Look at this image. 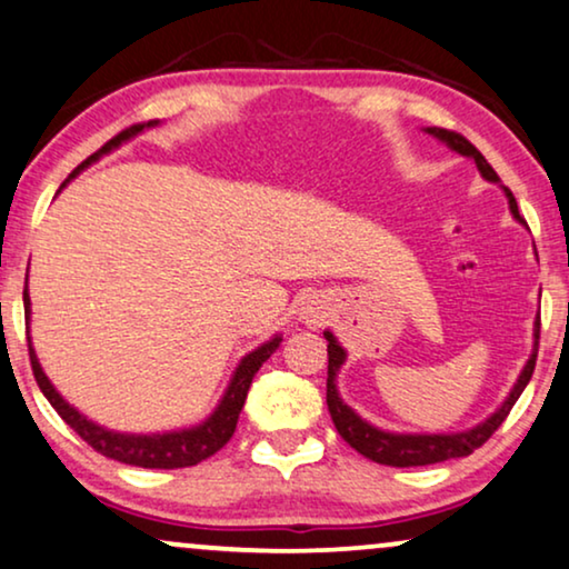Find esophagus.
I'll list each match as a JSON object with an SVG mask.
<instances>
[{
  "label": "esophagus",
  "mask_w": 569,
  "mask_h": 569,
  "mask_svg": "<svg viewBox=\"0 0 569 569\" xmlns=\"http://www.w3.org/2000/svg\"><path fill=\"white\" fill-rule=\"evenodd\" d=\"M301 320H305L307 325H312V328H317V325L325 322V317H328V309H325L320 301H305V307H301Z\"/></svg>",
  "instance_id": "1"
}]
</instances>
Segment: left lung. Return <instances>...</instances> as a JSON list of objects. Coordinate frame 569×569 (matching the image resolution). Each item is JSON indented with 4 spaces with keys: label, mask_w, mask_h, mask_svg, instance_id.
Segmentation results:
<instances>
[{
    "label": "left lung",
    "mask_w": 569,
    "mask_h": 569,
    "mask_svg": "<svg viewBox=\"0 0 569 569\" xmlns=\"http://www.w3.org/2000/svg\"><path fill=\"white\" fill-rule=\"evenodd\" d=\"M429 134H435L442 142H448L452 150H458L460 156L473 158L476 166H479L481 177L489 181H499L497 171L491 169L487 158H483L479 150H476L471 142H468L460 132L452 130H442V127H429ZM507 200H510V210L512 216L518 218L520 223L522 216L518 210V202L510 189L505 187ZM539 338H541V320H536V343H533V353L528 359L526 369H522L518 382L507 400L499 408L497 413H491V419H487L479 427L471 431H460V435H390V431H380L375 427H369L367 421H361L351 408H348L343 400L338 398L336 390V372L340 369V363L346 359V351L338 346V340L332 338V332H325V340H328V411L332 416V423H336L338 435L346 439L348 445L356 452H361L363 458L375 460V463L382 466H392V468H411V466H431V463H442V460L450 458H466L471 456L476 448H481L487 439L495 435V431L502 427V421L507 419V413L512 411L515 400L520 398V392L526 390V385L531 382L533 369H536V356H539Z\"/></svg>",
    "instance_id": "1"
}]
</instances>
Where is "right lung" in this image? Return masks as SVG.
Here are the masks:
<instances>
[{
    "instance_id": "1",
    "label": "right lung",
    "mask_w": 569,
    "mask_h": 569,
    "mask_svg": "<svg viewBox=\"0 0 569 569\" xmlns=\"http://www.w3.org/2000/svg\"><path fill=\"white\" fill-rule=\"evenodd\" d=\"M153 124H158V121L150 119V121H142V124H132V127H127V130H121L117 138H111L109 142H106V146L98 150V153L90 156L88 161H82L78 169L70 173V179L78 171L86 169L90 161H96L98 156L109 153L111 148L119 146V142L130 140L132 134H138L140 130H146V127H153ZM26 283H28V278H26ZM22 301H26V315H30L28 286H26V291H22ZM278 343H280V338H272L270 343L260 346L257 351H252L249 356H244V359H241L237 375H233L229 390H226V396L221 400V406H218V411L210 416L206 423H200V427H194V429L171 431V435H153V437L117 435V431L96 427L93 421H88L86 416H80L78 411H74L70 403H64L62 396H59V392L51 388L49 377L43 375L41 363H38L36 353H33V346H30V343H28V353H30V367H33V377H36L38 388H41V392L47 396L49 403L57 408V413L62 416V419L70 423L74 431H78L80 439H86V442L96 452H101V456L111 458V460H119V463H127V466L189 468V466L202 463V460H208L210 456H216V452L221 450L223 445L233 437V431H237L239 413H241V408H244L249 385H252L257 369H260L262 363L270 359V353L276 351Z\"/></svg>"
}]
</instances>
